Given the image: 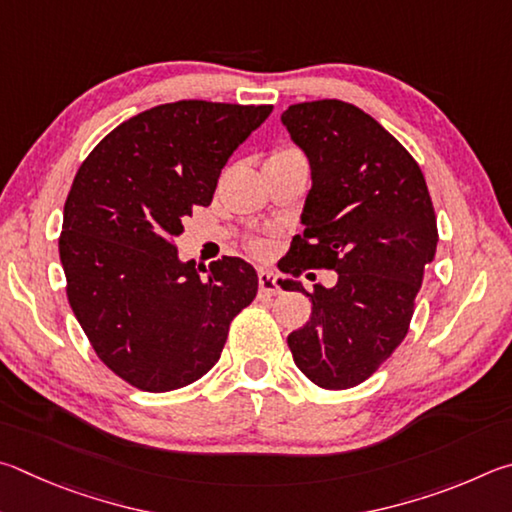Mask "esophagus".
Wrapping results in <instances>:
<instances>
[{"label":"esophagus","mask_w":512,"mask_h":512,"mask_svg":"<svg viewBox=\"0 0 512 512\" xmlns=\"http://www.w3.org/2000/svg\"><path fill=\"white\" fill-rule=\"evenodd\" d=\"M258 288H261V294H265V297H274V294H279V283H276V276L267 270L258 272Z\"/></svg>","instance_id":"1"}]
</instances>
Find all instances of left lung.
I'll return each mask as SVG.
<instances>
[{
	"mask_svg": "<svg viewBox=\"0 0 512 512\" xmlns=\"http://www.w3.org/2000/svg\"><path fill=\"white\" fill-rule=\"evenodd\" d=\"M310 161L303 233L290 247V274L337 272L333 288L306 292L310 321L288 346L321 389L339 391L378 371L409 330L425 265L436 254V215L423 170L396 137L351 103L312 101L281 114Z\"/></svg>",
	"mask_w": 512,
	"mask_h": 512,
	"instance_id": "1",
	"label": "left lung"
}]
</instances>
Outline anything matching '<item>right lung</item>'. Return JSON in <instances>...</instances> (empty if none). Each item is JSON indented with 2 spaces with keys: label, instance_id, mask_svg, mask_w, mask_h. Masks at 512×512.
Here are the masks:
<instances>
[{
  "label": "right lung",
  "instance_id": "add662e5",
  "mask_svg": "<svg viewBox=\"0 0 512 512\" xmlns=\"http://www.w3.org/2000/svg\"><path fill=\"white\" fill-rule=\"evenodd\" d=\"M272 105L177 101L123 121L78 168L60 263L69 306L107 369L150 393L182 389L220 360L254 301L249 263L179 261L173 238L211 204L220 170Z\"/></svg>",
  "mask_w": 512,
  "mask_h": 512
}]
</instances>
